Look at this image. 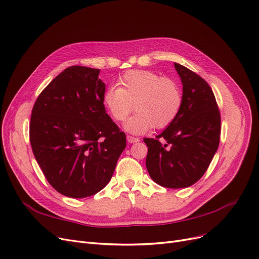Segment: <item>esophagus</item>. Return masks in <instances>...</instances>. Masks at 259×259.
Instances as JSON below:
<instances>
[{
    "label": "esophagus",
    "instance_id": "1",
    "mask_svg": "<svg viewBox=\"0 0 259 259\" xmlns=\"http://www.w3.org/2000/svg\"><path fill=\"white\" fill-rule=\"evenodd\" d=\"M126 139H127V141L130 143H135V142H139L140 141V139L138 137H134V136H130V135L126 137Z\"/></svg>",
    "mask_w": 259,
    "mask_h": 259
}]
</instances>
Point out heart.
<instances>
[{
  "label": "heart",
  "mask_w": 259,
  "mask_h": 259,
  "mask_svg": "<svg viewBox=\"0 0 259 259\" xmlns=\"http://www.w3.org/2000/svg\"><path fill=\"white\" fill-rule=\"evenodd\" d=\"M183 89L169 76L149 70H132L119 79V87H108L103 103L113 120L124 121L134 106L137 109L125 123L133 134H141L152 126L163 128L177 119L183 106Z\"/></svg>",
  "instance_id": "1"
}]
</instances>
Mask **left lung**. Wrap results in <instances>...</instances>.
Masks as SVG:
<instances>
[{
  "label": "left lung",
  "instance_id": "8db88e82",
  "mask_svg": "<svg viewBox=\"0 0 259 259\" xmlns=\"http://www.w3.org/2000/svg\"><path fill=\"white\" fill-rule=\"evenodd\" d=\"M183 106L170 125L155 138H144L151 179L165 188H185L198 182L219 147L221 117L207 81L180 64Z\"/></svg>",
  "mask_w": 259,
  "mask_h": 259
}]
</instances>
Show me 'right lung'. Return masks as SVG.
I'll use <instances>...</instances> for the list:
<instances>
[{"label": "right lung", "mask_w": 259, "mask_h": 259, "mask_svg": "<svg viewBox=\"0 0 259 259\" xmlns=\"http://www.w3.org/2000/svg\"><path fill=\"white\" fill-rule=\"evenodd\" d=\"M99 69H65L38 96L30 116L29 140L47 181L57 192L80 199L109 183L125 133L106 113L105 84Z\"/></svg>", "instance_id": "right-lung-1"}]
</instances>
